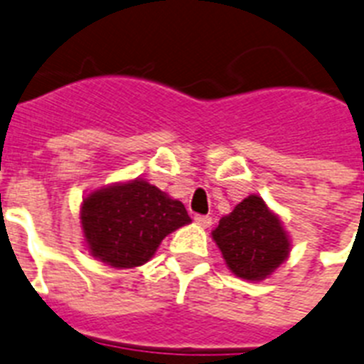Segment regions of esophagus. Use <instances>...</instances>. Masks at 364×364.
<instances>
[{
    "instance_id": "esophagus-1",
    "label": "esophagus",
    "mask_w": 364,
    "mask_h": 364,
    "mask_svg": "<svg viewBox=\"0 0 364 364\" xmlns=\"http://www.w3.org/2000/svg\"><path fill=\"white\" fill-rule=\"evenodd\" d=\"M194 220H196L198 224H200V226H203V228H209V226H211V217H208V215H196V217H194Z\"/></svg>"
}]
</instances>
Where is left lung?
I'll list each match as a JSON object with an SVG mask.
<instances>
[{
  "label": "left lung",
  "mask_w": 364,
  "mask_h": 364,
  "mask_svg": "<svg viewBox=\"0 0 364 364\" xmlns=\"http://www.w3.org/2000/svg\"><path fill=\"white\" fill-rule=\"evenodd\" d=\"M213 239L230 271L245 280H264L284 264L291 249L280 218L256 194L220 218Z\"/></svg>",
  "instance_id": "left-lung-1"
}]
</instances>
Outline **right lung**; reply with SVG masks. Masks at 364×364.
I'll return each instance as SVG.
<instances>
[{
	"mask_svg": "<svg viewBox=\"0 0 364 364\" xmlns=\"http://www.w3.org/2000/svg\"><path fill=\"white\" fill-rule=\"evenodd\" d=\"M91 256L117 269L151 259L168 233L191 223L179 200L144 179L115 183L87 194L80 211Z\"/></svg>",
	"mask_w": 364,
	"mask_h": 364,
	"instance_id": "right-lung-1",
	"label": "right lung"
}]
</instances>
